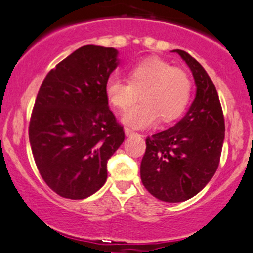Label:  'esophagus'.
I'll list each match as a JSON object with an SVG mask.
<instances>
[{
	"instance_id": "esophagus-1",
	"label": "esophagus",
	"mask_w": 253,
	"mask_h": 253,
	"mask_svg": "<svg viewBox=\"0 0 253 253\" xmlns=\"http://www.w3.org/2000/svg\"><path fill=\"white\" fill-rule=\"evenodd\" d=\"M124 131H126V136H132V135H137V132H135V131H134V130L129 129V127H126V130H124Z\"/></svg>"
}]
</instances>
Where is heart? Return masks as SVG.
<instances>
[{"label":"heart","instance_id":"heart-1","mask_svg":"<svg viewBox=\"0 0 253 253\" xmlns=\"http://www.w3.org/2000/svg\"><path fill=\"white\" fill-rule=\"evenodd\" d=\"M191 81L169 62L150 57L127 70V80L111 76L105 95L112 106L126 111L141 93L142 101L124 113L122 122L134 129L152 126L159 116L163 122L178 118L191 98Z\"/></svg>","mask_w":253,"mask_h":253}]
</instances>
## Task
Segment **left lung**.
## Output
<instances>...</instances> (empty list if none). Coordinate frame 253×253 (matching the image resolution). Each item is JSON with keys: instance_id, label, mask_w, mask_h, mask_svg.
Masks as SVG:
<instances>
[{"instance_id": "left-lung-1", "label": "left lung", "mask_w": 253, "mask_h": 253, "mask_svg": "<svg viewBox=\"0 0 253 253\" xmlns=\"http://www.w3.org/2000/svg\"><path fill=\"white\" fill-rule=\"evenodd\" d=\"M173 51L189 65L196 96L175 126L146 138L141 180L158 200L177 203L197 195L216 172L225 119L216 88L204 68L185 51Z\"/></svg>"}]
</instances>
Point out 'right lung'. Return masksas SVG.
<instances>
[{"mask_svg": "<svg viewBox=\"0 0 253 253\" xmlns=\"http://www.w3.org/2000/svg\"><path fill=\"white\" fill-rule=\"evenodd\" d=\"M118 51L86 45L51 69L31 116L28 137L42 178L56 194L84 200L107 178V160L124 141L105 95Z\"/></svg>", "mask_w": 253, "mask_h": 253, "instance_id": "obj_1", "label": "right lung"}]
</instances>
